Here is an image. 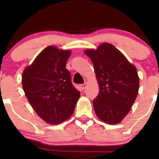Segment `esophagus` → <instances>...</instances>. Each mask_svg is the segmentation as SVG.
Wrapping results in <instances>:
<instances>
[{"mask_svg": "<svg viewBox=\"0 0 159 159\" xmlns=\"http://www.w3.org/2000/svg\"><path fill=\"white\" fill-rule=\"evenodd\" d=\"M86 87H87V84H86V83H84V84H82L81 85V90H85Z\"/></svg>", "mask_w": 159, "mask_h": 159, "instance_id": "esophagus-1", "label": "esophagus"}]
</instances>
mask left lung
Instances as JSON below:
<instances>
[{"instance_id":"8db88e82","label":"left lung","mask_w":159,"mask_h":159,"mask_svg":"<svg viewBox=\"0 0 159 159\" xmlns=\"http://www.w3.org/2000/svg\"><path fill=\"white\" fill-rule=\"evenodd\" d=\"M90 57L99 86L97 99L93 102L95 112L105 123H120L130 111L138 95L137 69L109 43L100 45Z\"/></svg>"}]
</instances>
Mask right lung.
Here are the masks:
<instances>
[{"instance_id": "add662e5", "label": "right lung", "mask_w": 159, "mask_h": 159, "mask_svg": "<svg viewBox=\"0 0 159 159\" xmlns=\"http://www.w3.org/2000/svg\"><path fill=\"white\" fill-rule=\"evenodd\" d=\"M69 51L45 48L25 69L22 86L29 102L48 123L57 124L74 112L80 92L71 81L66 69Z\"/></svg>"}]
</instances>
